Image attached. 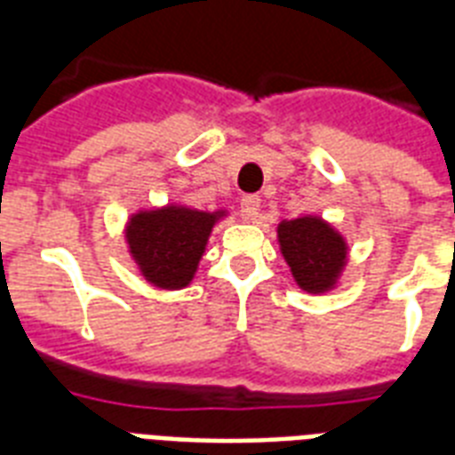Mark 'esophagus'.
Here are the masks:
<instances>
[{
  "mask_svg": "<svg viewBox=\"0 0 455 455\" xmlns=\"http://www.w3.org/2000/svg\"><path fill=\"white\" fill-rule=\"evenodd\" d=\"M259 203H262V198L259 196H255V193H248V196H243L241 198V212L245 220H255L257 212H259Z\"/></svg>",
  "mask_w": 455,
  "mask_h": 455,
  "instance_id": "esophagus-1",
  "label": "esophagus"
}]
</instances>
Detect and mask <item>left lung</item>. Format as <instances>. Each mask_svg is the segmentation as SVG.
Masks as SVG:
<instances>
[{
	"label": "left lung",
	"instance_id": "1",
	"mask_svg": "<svg viewBox=\"0 0 455 455\" xmlns=\"http://www.w3.org/2000/svg\"><path fill=\"white\" fill-rule=\"evenodd\" d=\"M278 241L292 276L302 291L323 292L338 278L345 264V241L328 224L314 217L283 221Z\"/></svg>",
	"mask_w": 455,
	"mask_h": 455
}]
</instances>
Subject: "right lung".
<instances>
[{
	"label": "right lung",
	"instance_id": "1",
	"mask_svg": "<svg viewBox=\"0 0 455 455\" xmlns=\"http://www.w3.org/2000/svg\"><path fill=\"white\" fill-rule=\"evenodd\" d=\"M217 214L188 207L141 212L127 227V241L144 276L157 288H184L196 274Z\"/></svg>",
	"mask_w": 455,
	"mask_h": 455
}]
</instances>
